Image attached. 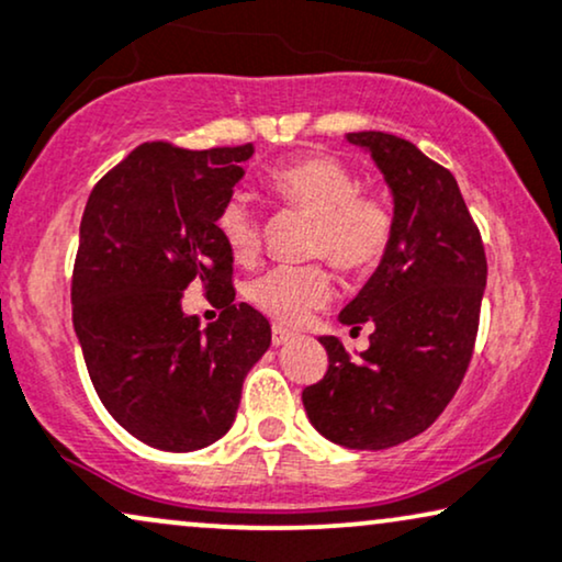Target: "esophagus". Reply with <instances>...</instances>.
Masks as SVG:
<instances>
[{
	"instance_id": "esophagus-1",
	"label": "esophagus",
	"mask_w": 562,
	"mask_h": 562,
	"mask_svg": "<svg viewBox=\"0 0 562 562\" xmlns=\"http://www.w3.org/2000/svg\"><path fill=\"white\" fill-rule=\"evenodd\" d=\"M293 339H295V334L288 331L285 326H272V345L274 347H282V345L293 342Z\"/></svg>"
}]
</instances>
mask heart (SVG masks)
Returning <instances> with one entry per match:
<instances>
[{"label": "heart", "instance_id": "heart-1", "mask_svg": "<svg viewBox=\"0 0 562 562\" xmlns=\"http://www.w3.org/2000/svg\"><path fill=\"white\" fill-rule=\"evenodd\" d=\"M267 187L285 207L314 217L311 254H324L342 272H371L386 257L394 215L383 199L363 194L355 173L329 155H303L277 166ZM217 231L231 257L248 265L259 254V220L244 196L217 212ZM248 301L274 322L295 326L331 297V280L318 265L274 267L251 282Z\"/></svg>", "mask_w": 562, "mask_h": 562}]
</instances>
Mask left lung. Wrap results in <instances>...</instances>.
I'll list each match as a JSON object with an SVG mask.
<instances>
[{
    "mask_svg": "<svg viewBox=\"0 0 562 562\" xmlns=\"http://www.w3.org/2000/svg\"><path fill=\"white\" fill-rule=\"evenodd\" d=\"M394 199V236L371 280L339 311L371 347L350 358L318 337L329 371L303 392L305 415L331 443L381 451L420 436L457 394L477 337L487 282L485 248L459 183L415 145L386 132H352Z\"/></svg>",
    "mask_w": 562,
    "mask_h": 562,
    "instance_id": "obj_1",
    "label": "left lung"
}]
</instances>
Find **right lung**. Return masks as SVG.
<instances>
[{"mask_svg":"<svg viewBox=\"0 0 562 562\" xmlns=\"http://www.w3.org/2000/svg\"><path fill=\"white\" fill-rule=\"evenodd\" d=\"M254 145L181 150L145 142L95 183L72 277V322L90 381L126 432L196 451L236 420L244 379L269 350V322L233 303V257L217 212ZM202 281L224 303L207 330L180 293Z\"/></svg>","mask_w":562,"mask_h":562,"instance_id":"obj_1","label":"right lung"}]
</instances>
